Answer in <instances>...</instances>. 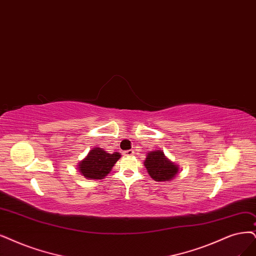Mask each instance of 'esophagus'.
<instances>
[{
	"label": "esophagus",
	"instance_id": "34e87169",
	"mask_svg": "<svg viewBox=\"0 0 256 256\" xmlns=\"http://www.w3.org/2000/svg\"><path fill=\"white\" fill-rule=\"evenodd\" d=\"M123 154H124L126 156H133L134 150H126V152H123Z\"/></svg>",
	"mask_w": 256,
	"mask_h": 256
}]
</instances>
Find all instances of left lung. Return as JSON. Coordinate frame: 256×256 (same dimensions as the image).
Returning <instances> with one entry per match:
<instances>
[{"instance_id": "1", "label": "left lung", "mask_w": 256, "mask_h": 256, "mask_svg": "<svg viewBox=\"0 0 256 256\" xmlns=\"http://www.w3.org/2000/svg\"><path fill=\"white\" fill-rule=\"evenodd\" d=\"M148 173L156 182H170L178 173V166L168 160L162 150H150L144 160Z\"/></svg>"}]
</instances>
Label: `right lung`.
I'll return each instance as SVG.
<instances>
[{
	"label": "right lung",
	"instance_id": "right-lung-1",
	"mask_svg": "<svg viewBox=\"0 0 256 256\" xmlns=\"http://www.w3.org/2000/svg\"><path fill=\"white\" fill-rule=\"evenodd\" d=\"M121 157L120 153H106L101 148H94L79 164V172L88 179H103Z\"/></svg>",
	"mask_w": 256,
	"mask_h": 256
}]
</instances>
